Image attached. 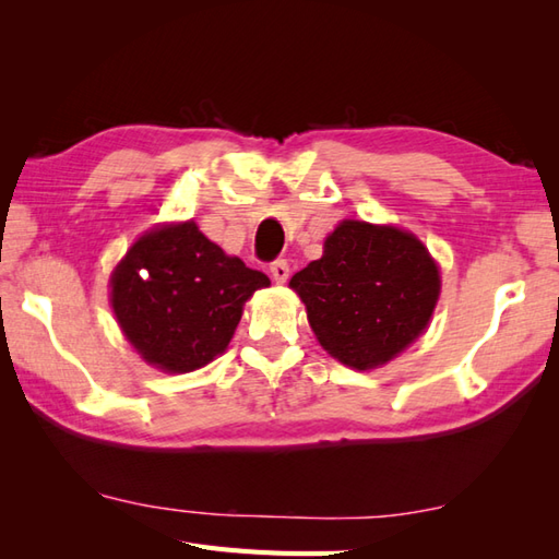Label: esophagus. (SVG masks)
<instances>
[{"label":"esophagus","mask_w":559,"mask_h":559,"mask_svg":"<svg viewBox=\"0 0 559 559\" xmlns=\"http://www.w3.org/2000/svg\"><path fill=\"white\" fill-rule=\"evenodd\" d=\"M269 273H271V278L276 281V283H286V281H288V276H290V266H288V261H286V259H276V261H271V264H269Z\"/></svg>","instance_id":"34e87169"}]
</instances>
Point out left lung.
<instances>
[{
	"instance_id": "left-lung-1",
	"label": "left lung",
	"mask_w": 559,
	"mask_h": 559,
	"mask_svg": "<svg viewBox=\"0 0 559 559\" xmlns=\"http://www.w3.org/2000/svg\"><path fill=\"white\" fill-rule=\"evenodd\" d=\"M322 348L353 370H374L430 324L439 269L427 247L394 225L343 221L322 259L290 278Z\"/></svg>"
}]
</instances>
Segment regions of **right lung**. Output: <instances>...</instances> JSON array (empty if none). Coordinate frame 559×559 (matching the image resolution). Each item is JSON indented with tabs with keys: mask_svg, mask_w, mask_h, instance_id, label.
I'll return each instance as SVG.
<instances>
[{
	"mask_svg": "<svg viewBox=\"0 0 559 559\" xmlns=\"http://www.w3.org/2000/svg\"><path fill=\"white\" fill-rule=\"evenodd\" d=\"M269 283L185 221L158 225L129 247L110 276V302L141 358L185 374L228 348L245 302Z\"/></svg>",
	"mask_w": 559,
	"mask_h": 559,
	"instance_id": "obj_1",
	"label": "right lung"
}]
</instances>
